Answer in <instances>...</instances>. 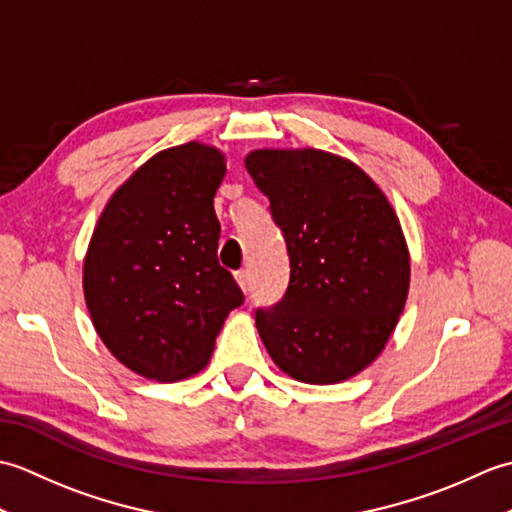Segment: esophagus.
<instances>
[{"instance_id": "1", "label": "esophagus", "mask_w": 512, "mask_h": 512, "mask_svg": "<svg viewBox=\"0 0 512 512\" xmlns=\"http://www.w3.org/2000/svg\"><path fill=\"white\" fill-rule=\"evenodd\" d=\"M235 279H237L239 288H242L244 292H248V273H246V270H237V273H235Z\"/></svg>"}]
</instances>
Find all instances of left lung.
<instances>
[{
	"label": "left lung",
	"instance_id": "obj_1",
	"mask_svg": "<svg viewBox=\"0 0 512 512\" xmlns=\"http://www.w3.org/2000/svg\"><path fill=\"white\" fill-rule=\"evenodd\" d=\"M244 165L286 239L290 281L255 314L275 365L301 383L356 376L383 352L409 292V250L385 193L321 149H255Z\"/></svg>",
	"mask_w": 512,
	"mask_h": 512
}]
</instances>
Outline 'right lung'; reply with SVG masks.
Returning a JSON list of instances; mask_svg holds the SVG:
<instances>
[{"instance_id": "obj_1", "label": "right lung", "mask_w": 512, "mask_h": 512, "mask_svg": "<svg viewBox=\"0 0 512 512\" xmlns=\"http://www.w3.org/2000/svg\"><path fill=\"white\" fill-rule=\"evenodd\" d=\"M224 173L222 151L195 140L160 151L114 191L90 239L83 292L94 330L158 383L198 374L244 303L217 262L213 198Z\"/></svg>"}]
</instances>
